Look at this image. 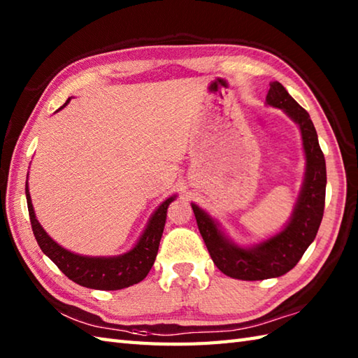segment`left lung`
<instances>
[{"label":"left lung","mask_w":358,"mask_h":358,"mask_svg":"<svg viewBox=\"0 0 358 358\" xmlns=\"http://www.w3.org/2000/svg\"><path fill=\"white\" fill-rule=\"evenodd\" d=\"M266 103L283 109L299 124L306 157L305 180L287 224L273 237L250 248H241L226 237L208 212L192 203L196 224L212 262L227 277L248 281L280 277L291 271L314 241L324 210L326 163L309 113L278 81L271 83Z\"/></svg>","instance_id":"1"}]
</instances>
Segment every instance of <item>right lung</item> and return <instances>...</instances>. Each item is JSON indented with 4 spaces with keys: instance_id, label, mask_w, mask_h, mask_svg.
<instances>
[{
    "instance_id": "add662e5",
    "label": "right lung",
    "mask_w": 358,
    "mask_h": 358,
    "mask_svg": "<svg viewBox=\"0 0 358 358\" xmlns=\"http://www.w3.org/2000/svg\"><path fill=\"white\" fill-rule=\"evenodd\" d=\"M69 101L71 98H67V101L58 110H62ZM175 196L177 195L169 196L159 204L158 209L152 214L140 240L136 241V245L129 252L117 257H87L71 252V250L59 246L57 241H53L49 237L35 217L29 187L26 185L30 224H32L38 246L58 266V269L66 277H69L80 286L100 289V291H117V289H124L140 283L141 280L146 278L150 268L154 266L158 252L159 240H162L166 223L167 208L175 200Z\"/></svg>"
}]
</instances>
